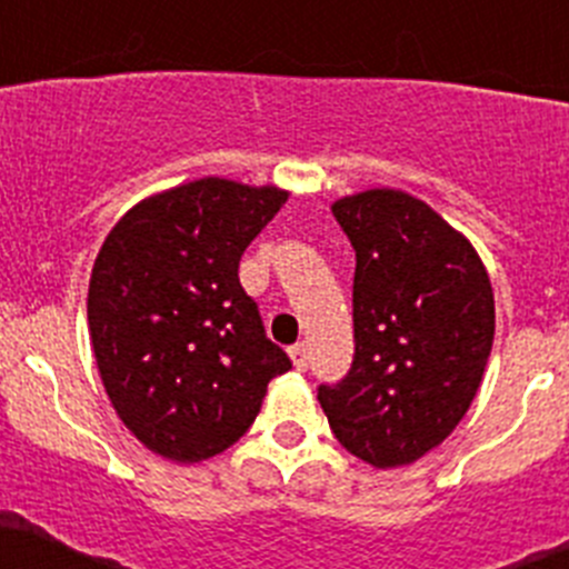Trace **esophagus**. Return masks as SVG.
Returning <instances> with one entry per match:
<instances>
[{
	"label": "esophagus",
	"mask_w": 569,
	"mask_h": 569,
	"mask_svg": "<svg viewBox=\"0 0 569 569\" xmlns=\"http://www.w3.org/2000/svg\"><path fill=\"white\" fill-rule=\"evenodd\" d=\"M288 355H290V360H293L296 369H299V371L307 369V346L305 343H293L288 349Z\"/></svg>",
	"instance_id": "1"
}]
</instances>
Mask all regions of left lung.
Returning a JSON list of instances; mask_svg holds the SVG:
<instances>
[{
  "instance_id": "obj_1",
  "label": "left lung",
  "mask_w": 569,
  "mask_h": 569,
  "mask_svg": "<svg viewBox=\"0 0 569 569\" xmlns=\"http://www.w3.org/2000/svg\"><path fill=\"white\" fill-rule=\"evenodd\" d=\"M355 248V360L318 402L335 438L377 469L405 467L458 427L495 340L478 251L425 200L369 189L332 203Z\"/></svg>"
}]
</instances>
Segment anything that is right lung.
Segmentation results:
<instances>
[{
    "label": "right lung",
    "mask_w": 569,
    "mask_h": 569,
    "mask_svg": "<svg viewBox=\"0 0 569 569\" xmlns=\"http://www.w3.org/2000/svg\"><path fill=\"white\" fill-rule=\"evenodd\" d=\"M288 192L200 178L144 198L111 229L89 281V332L113 410L156 456L229 450L293 362L264 335L240 257Z\"/></svg>",
    "instance_id": "1"
}]
</instances>
